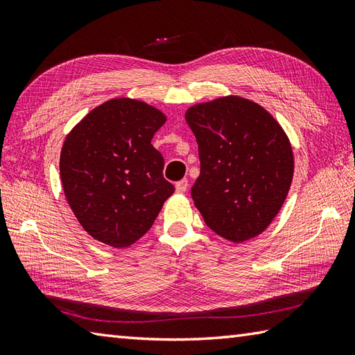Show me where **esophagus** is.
Here are the masks:
<instances>
[{
    "mask_svg": "<svg viewBox=\"0 0 355 355\" xmlns=\"http://www.w3.org/2000/svg\"><path fill=\"white\" fill-rule=\"evenodd\" d=\"M187 187H189V183H187V180H180V182L175 184V191L178 193H184L187 191Z\"/></svg>",
    "mask_w": 355,
    "mask_h": 355,
    "instance_id": "obj_1",
    "label": "esophagus"
}]
</instances>
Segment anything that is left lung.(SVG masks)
Returning <instances> with one entry per match:
<instances>
[{
  "mask_svg": "<svg viewBox=\"0 0 355 355\" xmlns=\"http://www.w3.org/2000/svg\"><path fill=\"white\" fill-rule=\"evenodd\" d=\"M184 117L201 163L191 191L195 207L230 243L261 235L293 182L294 155L284 128L259 103L233 94L195 103Z\"/></svg>",
  "mask_w": 355,
  "mask_h": 355,
  "instance_id": "obj_1",
  "label": "left lung"
}]
</instances>
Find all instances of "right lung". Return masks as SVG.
<instances>
[{"instance_id":"obj_1","label":"right lung","mask_w":355,"mask_h":355,"mask_svg":"<svg viewBox=\"0 0 355 355\" xmlns=\"http://www.w3.org/2000/svg\"><path fill=\"white\" fill-rule=\"evenodd\" d=\"M166 119L146 102L116 97L67 134L59 158L64 193L92 238L130 247L175 191L163 178V155L150 145Z\"/></svg>"}]
</instances>
